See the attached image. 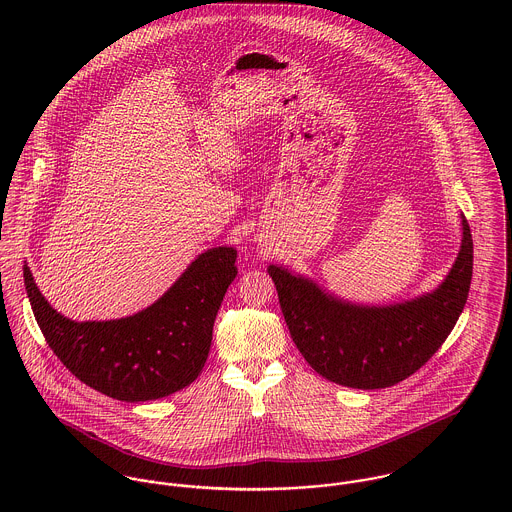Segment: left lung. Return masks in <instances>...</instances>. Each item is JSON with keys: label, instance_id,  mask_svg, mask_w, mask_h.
<instances>
[{"label": "left lung", "instance_id": "8db88e82", "mask_svg": "<svg viewBox=\"0 0 512 512\" xmlns=\"http://www.w3.org/2000/svg\"><path fill=\"white\" fill-rule=\"evenodd\" d=\"M457 260L432 293L394 305H355L315 282L268 266L293 343L323 378L349 388H386L426 365L455 327L471 286L473 238L461 215Z\"/></svg>", "mask_w": 512, "mask_h": 512}]
</instances>
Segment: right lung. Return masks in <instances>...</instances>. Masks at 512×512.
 <instances>
[{
	"label": "right lung",
	"instance_id": "obj_1",
	"mask_svg": "<svg viewBox=\"0 0 512 512\" xmlns=\"http://www.w3.org/2000/svg\"><path fill=\"white\" fill-rule=\"evenodd\" d=\"M236 250L211 248L144 311L114 321H73L41 295L23 266L25 290L45 341L86 386L146 402L189 386L203 370L222 297L236 278Z\"/></svg>",
	"mask_w": 512,
	"mask_h": 512
}]
</instances>
